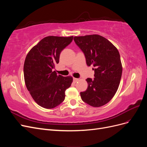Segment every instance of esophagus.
I'll use <instances>...</instances> for the list:
<instances>
[{
	"label": "esophagus",
	"mask_w": 147,
	"mask_h": 147,
	"mask_svg": "<svg viewBox=\"0 0 147 147\" xmlns=\"http://www.w3.org/2000/svg\"><path fill=\"white\" fill-rule=\"evenodd\" d=\"M73 80H74V82H78L79 80V79L77 78H73Z\"/></svg>",
	"instance_id": "esophagus-1"
}]
</instances>
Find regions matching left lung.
<instances>
[{"label": "left lung", "instance_id": "1", "mask_svg": "<svg viewBox=\"0 0 147 147\" xmlns=\"http://www.w3.org/2000/svg\"><path fill=\"white\" fill-rule=\"evenodd\" d=\"M88 66L94 68V78H88L87 90L80 92L83 102L94 107L106 104L117 91L122 75L119 53L113 44L99 35L74 37Z\"/></svg>", "mask_w": 147, "mask_h": 147}]
</instances>
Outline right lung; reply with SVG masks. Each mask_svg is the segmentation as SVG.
<instances>
[{"label": "right lung", "instance_id": "add662e5", "mask_svg": "<svg viewBox=\"0 0 147 147\" xmlns=\"http://www.w3.org/2000/svg\"><path fill=\"white\" fill-rule=\"evenodd\" d=\"M68 37L48 36L42 39L26 56L24 77L26 88L33 99L45 109H53L65 99V91L73 81L70 76L57 75L54 69L61 52L72 42Z\"/></svg>", "mask_w": 147, "mask_h": 147}]
</instances>
